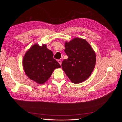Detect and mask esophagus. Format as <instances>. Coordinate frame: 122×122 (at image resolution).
Segmentation results:
<instances>
[{"label": "esophagus", "instance_id": "esophagus-1", "mask_svg": "<svg viewBox=\"0 0 122 122\" xmlns=\"http://www.w3.org/2000/svg\"><path fill=\"white\" fill-rule=\"evenodd\" d=\"M57 61H58V63L60 64V65L61 66V60H58Z\"/></svg>", "mask_w": 122, "mask_h": 122}]
</instances>
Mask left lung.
Returning a JSON list of instances; mask_svg holds the SVG:
<instances>
[{
  "label": "left lung",
  "mask_w": 122,
  "mask_h": 122,
  "mask_svg": "<svg viewBox=\"0 0 122 122\" xmlns=\"http://www.w3.org/2000/svg\"><path fill=\"white\" fill-rule=\"evenodd\" d=\"M68 57L62 62V70L74 83L84 81L90 76L96 64V54L86 41L76 38L65 43Z\"/></svg>",
  "instance_id": "1"
}]
</instances>
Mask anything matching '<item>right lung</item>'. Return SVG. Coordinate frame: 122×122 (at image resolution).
<instances>
[{
	"label": "right lung",
	"instance_id": "right-lung-1",
	"mask_svg": "<svg viewBox=\"0 0 122 122\" xmlns=\"http://www.w3.org/2000/svg\"><path fill=\"white\" fill-rule=\"evenodd\" d=\"M53 56L46 44L40 46L36 44L30 47L23 60V69L28 78L39 84L45 83L54 69L61 67Z\"/></svg>",
	"mask_w": 122,
	"mask_h": 122
}]
</instances>
